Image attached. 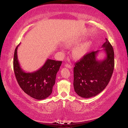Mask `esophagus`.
Returning <instances> with one entry per match:
<instances>
[{"mask_svg": "<svg viewBox=\"0 0 128 128\" xmlns=\"http://www.w3.org/2000/svg\"><path fill=\"white\" fill-rule=\"evenodd\" d=\"M65 67H67V68H70V69L72 68V65L69 64H65Z\"/></svg>", "mask_w": 128, "mask_h": 128, "instance_id": "esophagus-1", "label": "esophagus"}]
</instances>
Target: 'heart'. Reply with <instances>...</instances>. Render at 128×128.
Listing matches in <instances>:
<instances>
[{
  "label": "heart",
  "instance_id": "1",
  "mask_svg": "<svg viewBox=\"0 0 128 128\" xmlns=\"http://www.w3.org/2000/svg\"><path fill=\"white\" fill-rule=\"evenodd\" d=\"M80 42V39H77L73 41L72 44L76 45ZM91 42H86L80 44L78 46H77L76 48H74L72 51V56L74 58L76 59H80L83 57L88 51V50L90 47Z\"/></svg>",
  "mask_w": 128,
  "mask_h": 128
}]
</instances>
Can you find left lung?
<instances>
[{"mask_svg":"<svg viewBox=\"0 0 128 128\" xmlns=\"http://www.w3.org/2000/svg\"><path fill=\"white\" fill-rule=\"evenodd\" d=\"M102 48L106 54L103 60H96L99 51L84 55L74 68V88L82 98L96 96L103 91L110 81L114 68V52L108 40Z\"/></svg>","mask_w":128,"mask_h":128,"instance_id":"1","label":"left lung"}]
</instances>
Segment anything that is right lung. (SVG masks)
I'll return each instance as SVG.
<instances>
[{
  "label": "right lung",
  "instance_id": "right-lung-1",
  "mask_svg": "<svg viewBox=\"0 0 128 128\" xmlns=\"http://www.w3.org/2000/svg\"><path fill=\"white\" fill-rule=\"evenodd\" d=\"M19 45L15 50L13 60L14 72L18 85L26 94L34 99L42 100L48 98L52 92L62 61L48 59L38 70L26 72L21 68L18 59Z\"/></svg>",
  "mask_w": 128,
  "mask_h": 128
}]
</instances>
